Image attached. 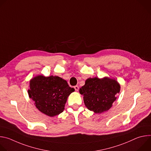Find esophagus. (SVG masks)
Returning <instances> with one entry per match:
<instances>
[{
    "instance_id": "34e87169",
    "label": "esophagus",
    "mask_w": 151,
    "mask_h": 151,
    "mask_svg": "<svg viewBox=\"0 0 151 151\" xmlns=\"http://www.w3.org/2000/svg\"><path fill=\"white\" fill-rule=\"evenodd\" d=\"M74 88H75V91H78L79 90V87H78V85H76V86H75V87H74Z\"/></svg>"
}]
</instances>
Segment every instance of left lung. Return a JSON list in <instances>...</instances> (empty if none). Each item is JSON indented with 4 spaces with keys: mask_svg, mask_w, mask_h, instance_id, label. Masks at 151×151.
Instances as JSON below:
<instances>
[{
    "mask_svg": "<svg viewBox=\"0 0 151 151\" xmlns=\"http://www.w3.org/2000/svg\"><path fill=\"white\" fill-rule=\"evenodd\" d=\"M119 91L120 85L115 80L94 78L86 80L79 93L83 95L84 103L88 109L100 114L111 108Z\"/></svg>",
    "mask_w": 151,
    "mask_h": 151,
    "instance_id": "1",
    "label": "left lung"
}]
</instances>
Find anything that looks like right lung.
<instances>
[{
    "mask_svg": "<svg viewBox=\"0 0 151 151\" xmlns=\"http://www.w3.org/2000/svg\"><path fill=\"white\" fill-rule=\"evenodd\" d=\"M75 91L58 76L39 75L30 82L29 97L41 112L54 116L63 112L68 96Z\"/></svg>",
    "mask_w": 151,
    "mask_h": 151,
    "instance_id": "obj_1",
    "label": "right lung"
}]
</instances>
